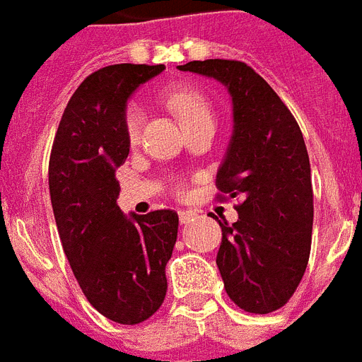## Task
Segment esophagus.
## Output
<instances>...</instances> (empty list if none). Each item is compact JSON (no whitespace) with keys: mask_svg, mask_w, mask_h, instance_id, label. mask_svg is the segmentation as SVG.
I'll use <instances>...</instances> for the list:
<instances>
[{"mask_svg":"<svg viewBox=\"0 0 362 362\" xmlns=\"http://www.w3.org/2000/svg\"><path fill=\"white\" fill-rule=\"evenodd\" d=\"M195 217H197L195 211H191V210H180V211H178V219H180L182 225H189V223L193 221Z\"/></svg>","mask_w":362,"mask_h":362,"instance_id":"obj_1","label":"esophagus"}]
</instances>
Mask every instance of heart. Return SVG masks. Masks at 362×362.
Here are the masks:
<instances>
[{
  "mask_svg": "<svg viewBox=\"0 0 362 362\" xmlns=\"http://www.w3.org/2000/svg\"><path fill=\"white\" fill-rule=\"evenodd\" d=\"M165 102L187 130L199 124H206V122L214 124L211 102L206 95H202L201 90L189 89V87H176L167 93ZM143 120H145V113L139 105H126L124 115H122V128H124V135L130 145H135L139 141ZM178 193H184V189L178 187Z\"/></svg>",
  "mask_w": 362,
  "mask_h": 362,
  "instance_id": "b5f03b06",
  "label": "heart"
}]
</instances>
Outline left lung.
Wrapping results in <instances>:
<instances>
[{
    "label": "left lung",
    "instance_id": "1",
    "mask_svg": "<svg viewBox=\"0 0 362 362\" xmlns=\"http://www.w3.org/2000/svg\"><path fill=\"white\" fill-rule=\"evenodd\" d=\"M228 89L234 132L217 173L219 199H234L238 221H219L217 252L228 298L245 313L284 307L310 257L313 180L303 134L284 102L251 66L232 59L180 64Z\"/></svg>",
    "mask_w": 362,
    "mask_h": 362
}]
</instances>
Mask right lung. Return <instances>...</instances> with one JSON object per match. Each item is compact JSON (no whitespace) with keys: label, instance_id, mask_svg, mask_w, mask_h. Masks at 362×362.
<instances>
[{"label":"right lung","instance_id":"1","mask_svg":"<svg viewBox=\"0 0 362 362\" xmlns=\"http://www.w3.org/2000/svg\"><path fill=\"white\" fill-rule=\"evenodd\" d=\"M163 69L124 63L87 76L64 107L49 154L52 208L74 277L100 314L124 325L145 322L163 303L178 234L175 210L126 217L117 206L115 169L130 152L126 102Z\"/></svg>","mask_w":362,"mask_h":362}]
</instances>
